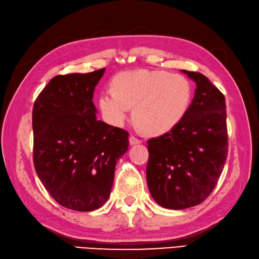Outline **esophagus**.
<instances>
[{"label": "esophagus", "mask_w": 259, "mask_h": 259, "mask_svg": "<svg viewBox=\"0 0 259 259\" xmlns=\"http://www.w3.org/2000/svg\"><path fill=\"white\" fill-rule=\"evenodd\" d=\"M129 143H130V145H138V144L142 143V140H140L137 137H135V136H130Z\"/></svg>", "instance_id": "34e87169"}]
</instances>
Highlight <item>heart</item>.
Listing matches in <instances>:
<instances>
[{"mask_svg":"<svg viewBox=\"0 0 259 259\" xmlns=\"http://www.w3.org/2000/svg\"><path fill=\"white\" fill-rule=\"evenodd\" d=\"M110 92L98 98L106 119L121 124L134 107L136 126L149 136H162L180 124L194 97L189 79L164 70L140 69L116 73L110 82Z\"/></svg>","mask_w":259,"mask_h":259,"instance_id":"b5f03b06","label":"heart"}]
</instances>
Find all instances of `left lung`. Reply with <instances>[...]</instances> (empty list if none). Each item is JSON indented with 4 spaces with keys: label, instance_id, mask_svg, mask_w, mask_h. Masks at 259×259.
Instances as JSON below:
<instances>
[{
    "label": "left lung",
    "instance_id": "left-lung-1",
    "mask_svg": "<svg viewBox=\"0 0 259 259\" xmlns=\"http://www.w3.org/2000/svg\"><path fill=\"white\" fill-rule=\"evenodd\" d=\"M183 72L196 82L189 112L170 133L147 142L148 189L168 209L203 203L216 187L228 156L224 95L204 74Z\"/></svg>",
    "mask_w": 259,
    "mask_h": 259
}]
</instances>
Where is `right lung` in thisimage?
Returning a JSON list of instances; mask_svg holds the SVG:
<instances>
[{
    "mask_svg": "<svg viewBox=\"0 0 259 259\" xmlns=\"http://www.w3.org/2000/svg\"><path fill=\"white\" fill-rule=\"evenodd\" d=\"M104 71L55 76L32 109L37 176L55 201L78 211L106 203L129 146L128 131L96 119L93 95Z\"/></svg>",
    "mask_w": 259,
    "mask_h": 259,
    "instance_id": "obj_1",
    "label": "right lung"
}]
</instances>
